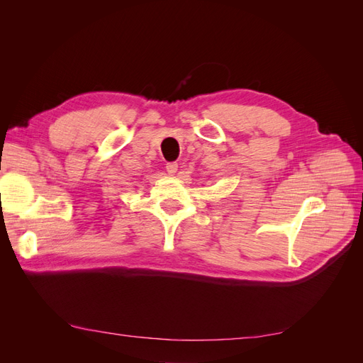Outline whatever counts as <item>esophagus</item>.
Here are the masks:
<instances>
[{"mask_svg": "<svg viewBox=\"0 0 363 363\" xmlns=\"http://www.w3.org/2000/svg\"><path fill=\"white\" fill-rule=\"evenodd\" d=\"M166 170L169 175H175L178 172V163L177 162H172V163H167L166 164Z\"/></svg>", "mask_w": 363, "mask_h": 363, "instance_id": "34e87169", "label": "esophagus"}]
</instances>
